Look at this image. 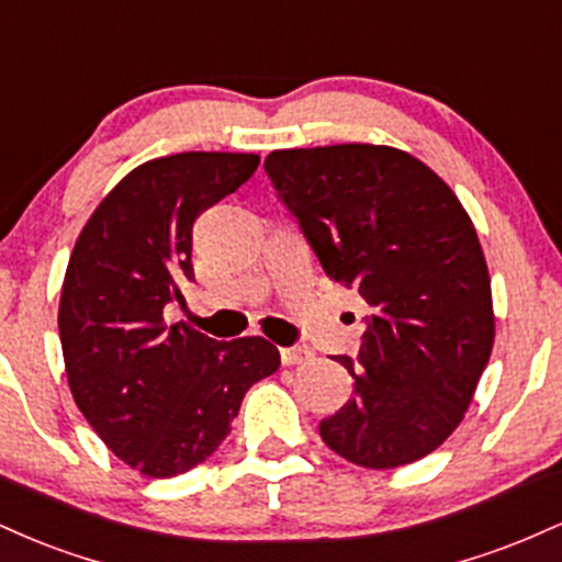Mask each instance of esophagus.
Instances as JSON below:
<instances>
[{"mask_svg":"<svg viewBox=\"0 0 562 562\" xmlns=\"http://www.w3.org/2000/svg\"><path fill=\"white\" fill-rule=\"evenodd\" d=\"M312 357V351H308L306 346H290V348H280V359L282 364H303L306 359Z\"/></svg>","mask_w":562,"mask_h":562,"instance_id":"obj_1","label":"esophagus"}]
</instances>
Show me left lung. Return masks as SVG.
Listing matches in <instances>:
<instances>
[{"label":"left lung","instance_id":"8db88e82","mask_svg":"<svg viewBox=\"0 0 562 562\" xmlns=\"http://www.w3.org/2000/svg\"><path fill=\"white\" fill-rule=\"evenodd\" d=\"M325 274L372 308L353 398L319 436L353 465L389 470L441 447L462 423L494 346L492 280L454 192L385 145L274 150L263 160Z\"/></svg>","mask_w":562,"mask_h":562}]
</instances>
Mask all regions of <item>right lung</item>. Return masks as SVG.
<instances>
[{
    "instance_id": "1",
    "label": "right lung",
    "mask_w": 562,
    "mask_h": 562,
    "mask_svg": "<svg viewBox=\"0 0 562 562\" xmlns=\"http://www.w3.org/2000/svg\"><path fill=\"white\" fill-rule=\"evenodd\" d=\"M259 169L254 153H177L126 173L70 254L60 327L68 385L119 460L173 479L229 436L245 391L280 367L263 338L166 327L192 280V224Z\"/></svg>"
}]
</instances>
